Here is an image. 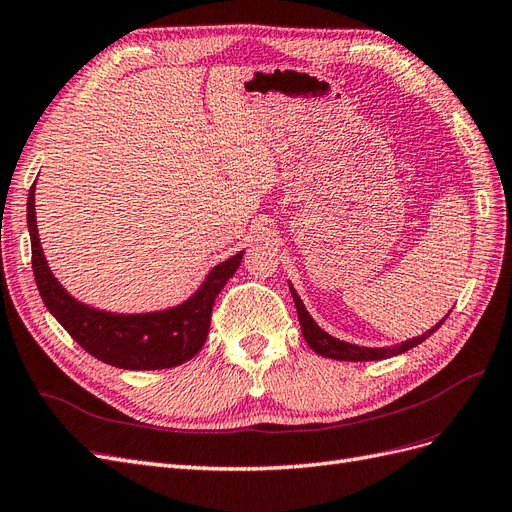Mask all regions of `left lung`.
I'll use <instances>...</instances> for the list:
<instances>
[{"label":"left lung","instance_id":"left-lung-1","mask_svg":"<svg viewBox=\"0 0 512 512\" xmlns=\"http://www.w3.org/2000/svg\"><path fill=\"white\" fill-rule=\"evenodd\" d=\"M290 292H292L294 305H297L301 331H303V337H305L307 346L312 348L316 354L329 356V359H335V361H380V359H389V356H395V354H401V352H408L410 348H414V346H418V344H423L429 335L436 333V331L442 327V322L446 320V316L451 314V312H448V314L436 324V327H431V329L425 331L423 335L408 339V342H401V344L391 346V348H365V346H354V344L342 342V339H335L333 335L324 333V331L318 327V324L314 322V318L307 314V309H305L301 297L297 294V290H294V288L290 286Z\"/></svg>","mask_w":512,"mask_h":512}]
</instances>
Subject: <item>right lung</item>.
Listing matches in <instances>:
<instances>
[{"label": "right lung", "instance_id": "right-lung-1", "mask_svg": "<svg viewBox=\"0 0 512 512\" xmlns=\"http://www.w3.org/2000/svg\"><path fill=\"white\" fill-rule=\"evenodd\" d=\"M36 183L27 196V228L32 269L40 297L70 337L98 361L119 369H168L190 361L205 346L215 297L241 265L243 252L211 269L188 301L164 312L111 314L72 299L55 280L38 239Z\"/></svg>", "mask_w": 512, "mask_h": 512}]
</instances>
